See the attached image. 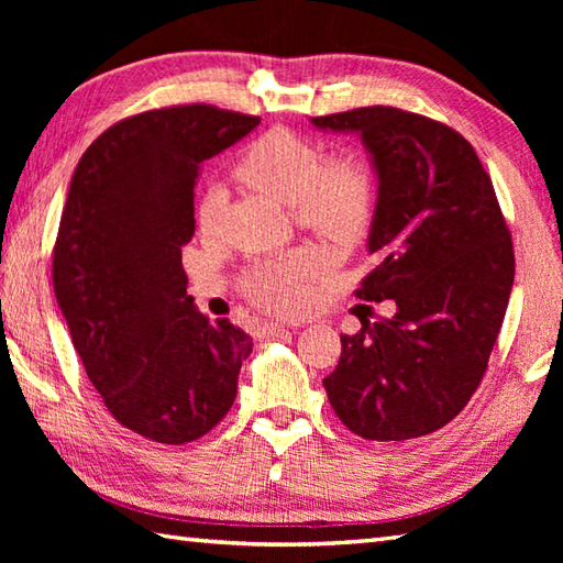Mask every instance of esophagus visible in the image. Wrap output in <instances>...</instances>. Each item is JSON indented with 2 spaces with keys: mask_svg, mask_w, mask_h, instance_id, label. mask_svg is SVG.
<instances>
[{
  "mask_svg": "<svg viewBox=\"0 0 563 563\" xmlns=\"http://www.w3.org/2000/svg\"><path fill=\"white\" fill-rule=\"evenodd\" d=\"M258 331H261L263 336H266V339H271V336H275V333L285 331V327H283V324H278V321H261Z\"/></svg>",
  "mask_w": 563,
  "mask_h": 563,
  "instance_id": "34e87169",
  "label": "esophagus"
}]
</instances>
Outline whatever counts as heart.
I'll return each instance as SVG.
<instances>
[{
  "instance_id": "heart-1",
  "label": "heart",
  "mask_w": 563,
  "mask_h": 563,
  "mask_svg": "<svg viewBox=\"0 0 563 563\" xmlns=\"http://www.w3.org/2000/svg\"><path fill=\"white\" fill-rule=\"evenodd\" d=\"M242 181L283 206L307 230L333 242H351L363 234L375 208L369 172L355 159L324 162L314 142L275 128L251 142L236 162ZM324 268V256L312 249H295L251 268L244 292L271 312H290L305 302L309 283Z\"/></svg>"
}]
</instances>
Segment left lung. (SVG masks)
<instances>
[{"label": "left lung", "mask_w": 563, "mask_h": 563, "mask_svg": "<svg viewBox=\"0 0 563 563\" xmlns=\"http://www.w3.org/2000/svg\"><path fill=\"white\" fill-rule=\"evenodd\" d=\"M309 123L363 140L377 176L375 268L355 295L397 305L341 333L329 401L365 440L428 435L479 387L510 300L516 256L494 184L470 142L423 115L367 106Z\"/></svg>", "instance_id": "left-lung-1"}]
</instances>
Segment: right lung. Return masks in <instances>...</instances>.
Listing matches in <instances>:
<instances>
[{
	"label": "right lung",
	"mask_w": 563,
	"mask_h": 563,
	"mask_svg": "<svg viewBox=\"0 0 563 563\" xmlns=\"http://www.w3.org/2000/svg\"><path fill=\"white\" fill-rule=\"evenodd\" d=\"M254 115L194 103L111 125L69 181L53 285L71 343L118 423L184 445L232 409L254 341L210 324L186 292L200 164L246 137Z\"/></svg>",
	"instance_id": "right-lung-1"
}]
</instances>
